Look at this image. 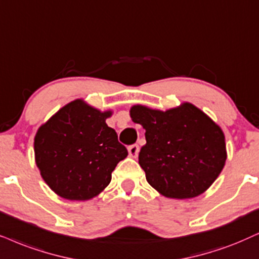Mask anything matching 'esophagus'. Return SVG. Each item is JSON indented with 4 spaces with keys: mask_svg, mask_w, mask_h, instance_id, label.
<instances>
[{
    "mask_svg": "<svg viewBox=\"0 0 259 259\" xmlns=\"http://www.w3.org/2000/svg\"><path fill=\"white\" fill-rule=\"evenodd\" d=\"M127 152H129V155L132 156V158H136V156L139 155V152H140L139 145L129 146L127 147Z\"/></svg>",
    "mask_w": 259,
    "mask_h": 259,
    "instance_id": "obj_1",
    "label": "esophagus"
}]
</instances>
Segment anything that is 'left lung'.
Masks as SVG:
<instances>
[{
    "mask_svg": "<svg viewBox=\"0 0 259 259\" xmlns=\"http://www.w3.org/2000/svg\"><path fill=\"white\" fill-rule=\"evenodd\" d=\"M130 117L146 130L140 166L162 196L192 198L217 181L227 159L225 135L202 110L190 103L166 111L134 105Z\"/></svg>",
    "mask_w": 259,
    "mask_h": 259,
    "instance_id": "left-lung-1",
    "label": "left lung"
}]
</instances>
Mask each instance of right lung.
<instances>
[{
  "instance_id": "obj_1",
  "label": "right lung",
  "mask_w": 259,
  "mask_h": 259,
  "mask_svg": "<svg viewBox=\"0 0 259 259\" xmlns=\"http://www.w3.org/2000/svg\"><path fill=\"white\" fill-rule=\"evenodd\" d=\"M112 111L76 99L39 126L34 158L41 178L55 194L69 201L96 197L110 184L111 175L127 150L106 124Z\"/></svg>"
}]
</instances>
